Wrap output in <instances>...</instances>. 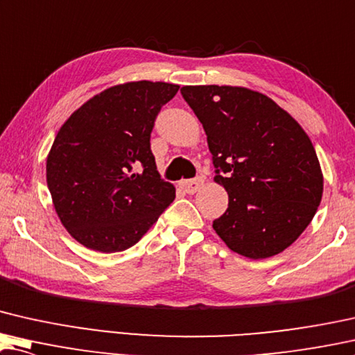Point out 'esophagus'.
<instances>
[{
    "instance_id": "1",
    "label": "esophagus",
    "mask_w": 355,
    "mask_h": 355,
    "mask_svg": "<svg viewBox=\"0 0 355 355\" xmlns=\"http://www.w3.org/2000/svg\"><path fill=\"white\" fill-rule=\"evenodd\" d=\"M203 186V179L202 178H197V179H189V181H181L179 182V187H181L184 192L186 193H195L198 192L200 187Z\"/></svg>"
}]
</instances>
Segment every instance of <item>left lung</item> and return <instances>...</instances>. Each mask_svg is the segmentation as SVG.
Masks as SVG:
<instances>
[{
    "instance_id": "1",
    "label": "left lung",
    "mask_w": 355,
    "mask_h": 355,
    "mask_svg": "<svg viewBox=\"0 0 355 355\" xmlns=\"http://www.w3.org/2000/svg\"><path fill=\"white\" fill-rule=\"evenodd\" d=\"M182 97L207 132L229 208L213 229L250 259L275 256L311 224L323 174L309 136L288 112L243 86H184Z\"/></svg>"
}]
</instances>
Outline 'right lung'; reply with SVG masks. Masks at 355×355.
<instances>
[{
	"label": "right lung",
	"mask_w": 355,
	"mask_h": 355,
	"mask_svg": "<svg viewBox=\"0 0 355 355\" xmlns=\"http://www.w3.org/2000/svg\"><path fill=\"white\" fill-rule=\"evenodd\" d=\"M178 89L147 80L112 86L60 126L46 160V181L60 223L86 248H130L176 197L157 171L150 132Z\"/></svg>",
	"instance_id": "add662e5"
}]
</instances>
